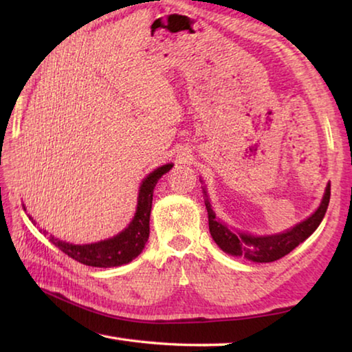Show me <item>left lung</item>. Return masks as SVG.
<instances>
[{
	"label": "left lung",
	"instance_id": "8db88e82",
	"mask_svg": "<svg viewBox=\"0 0 352 352\" xmlns=\"http://www.w3.org/2000/svg\"><path fill=\"white\" fill-rule=\"evenodd\" d=\"M204 192L208 210V223H210V233L214 242L231 256H243V258L253 262H273L289 254L292 250H295L301 242H305L318 228L326 214L327 205H329L331 184L326 186L323 200L311 217L296 223L294 228L284 231V233L272 236H252L231 230L228 225L216 217V212L212 211L205 189Z\"/></svg>",
	"mask_w": 352,
	"mask_h": 352
}]
</instances>
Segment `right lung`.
Masks as SVG:
<instances>
[{
  "instance_id": "add662e5",
  "label": "right lung",
  "mask_w": 352,
  "mask_h": 352,
  "mask_svg": "<svg viewBox=\"0 0 352 352\" xmlns=\"http://www.w3.org/2000/svg\"><path fill=\"white\" fill-rule=\"evenodd\" d=\"M174 164H164L162 168L151 172L144 180H142L138 192V205L132 222L121 233L110 237V239L100 241L96 243H85V245H74V243L58 241L54 236L50 241L62 250L69 258L80 262L83 265L90 267H118L122 264H129L133 261L142 250L148 239V220H151L152 199L155 184L162 178L166 172H169ZM32 220V217H29ZM45 233V231H43Z\"/></svg>"
}]
</instances>
